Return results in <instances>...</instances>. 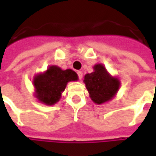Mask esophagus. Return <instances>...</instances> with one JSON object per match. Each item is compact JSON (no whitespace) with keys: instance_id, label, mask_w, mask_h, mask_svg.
<instances>
[{"instance_id":"esophagus-1","label":"esophagus","mask_w":156,"mask_h":156,"mask_svg":"<svg viewBox=\"0 0 156 156\" xmlns=\"http://www.w3.org/2000/svg\"><path fill=\"white\" fill-rule=\"evenodd\" d=\"M77 73H78V78H79V79H82V78H83V72L78 71L77 72Z\"/></svg>"}]
</instances>
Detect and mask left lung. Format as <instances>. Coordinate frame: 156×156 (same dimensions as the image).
I'll list each match as a JSON object with an SVG mask.
<instances>
[{
    "mask_svg": "<svg viewBox=\"0 0 156 156\" xmlns=\"http://www.w3.org/2000/svg\"><path fill=\"white\" fill-rule=\"evenodd\" d=\"M93 68L94 72L84 76L83 83L92 101L96 105H103L116 96L120 80L112 76L102 63L95 64Z\"/></svg>",
    "mask_w": 156,
    "mask_h": 156,
    "instance_id": "obj_1",
    "label": "left lung"
}]
</instances>
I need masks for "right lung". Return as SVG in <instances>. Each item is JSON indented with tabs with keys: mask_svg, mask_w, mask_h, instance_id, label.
Listing matches in <instances>:
<instances>
[{
	"mask_svg": "<svg viewBox=\"0 0 156 156\" xmlns=\"http://www.w3.org/2000/svg\"><path fill=\"white\" fill-rule=\"evenodd\" d=\"M78 79V74L72 69L62 70L56 65L49 66L46 71L33 77L34 97L45 105H55L60 100L68 82Z\"/></svg>",
	"mask_w": 156,
	"mask_h": 156,
	"instance_id": "1",
	"label": "right lung"
}]
</instances>
